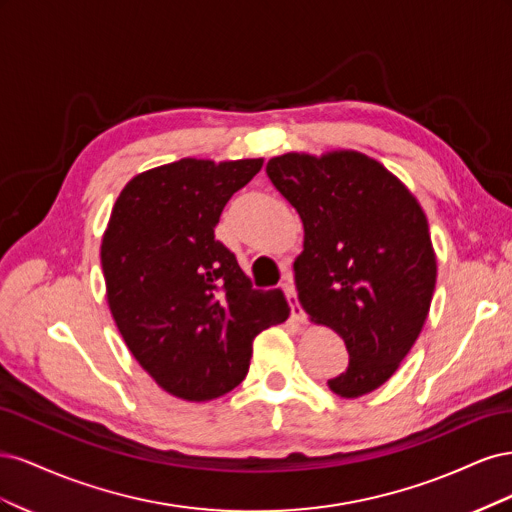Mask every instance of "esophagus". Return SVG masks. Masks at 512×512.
Returning a JSON list of instances; mask_svg holds the SVG:
<instances>
[{"mask_svg":"<svg viewBox=\"0 0 512 512\" xmlns=\"http://www.w3.org/2000/svg\"><path fill=\"white\" fill-rule=\"evenodd\" d=\"M282 290H284L286 299H288V305H290V314H292V318L297 320V322H305V320H307V316H305L303 307H301V303H299V299H297V290H294V284H292L290 280H286V282L282 284Z\"/></svg>","mask_w":512,"mask_h":512,"instance_id":"1","label":"esophagus"}]
</instances>
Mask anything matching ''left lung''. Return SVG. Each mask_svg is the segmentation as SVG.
Here are the masks:
<instances>
[{
  "label": "left lung",
  "mask_w": 512,
  "mask_h": 512,
  "mask_svg": "<svg viewBox=\"0 0 512 512\" xmlns=\"http://www.w3.org/2000/svg\"><path fill=\"white\" fill-rule=\"evenodd\" d=\"M267 175L303 222L299 301L312 322L344 339L350 356L329 389L346 399L376 391L421 335L436 288L421 205L359 151L284 153L267 162Z\"/></svg>",
  "instance_id": "1"
}]
</instances>
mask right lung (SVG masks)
<instances>
[{
	"instance_id": "1",
	"label": "right lung",
	"mask_w": 512,
	"mask_h": 512,
	"mask_svg": "<svg viewBox=\"0 0 512 512\" xmlns=\"http://www.w3.org/2000/svg\"><path fill=\"white\" fill-rule=\"evenodd\" d=\"M262 158H183L121 190L100 258L123 342L170 395L209 401L241 384L254 337L288 318L282 290H254L215 226Z\"/></svg>"
}]
</instances>
